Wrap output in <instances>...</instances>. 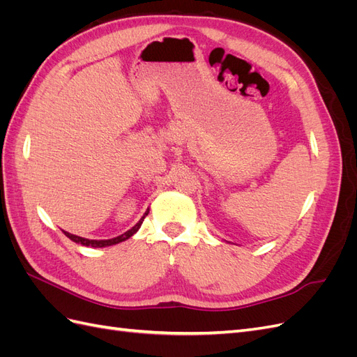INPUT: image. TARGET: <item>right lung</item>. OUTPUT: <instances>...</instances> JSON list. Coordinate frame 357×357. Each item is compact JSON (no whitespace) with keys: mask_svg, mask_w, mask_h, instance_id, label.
I'll list each match as a JSON object with an SVG mask.
<instances>
[{"mask_svg":"<svg viewBox=\"0 0 357 357\" xmlns=\"http://www.w3.org/2000/svg\"><path fill=\"white\" fill-rule=\"evenodd\" d=\"M147 214H149V211H146V214L143 215L142 219H139V222L134 226V228H131L129 231H126L125 234L119 235V236H116V238H112V240H88V238H82V236L73 235V234L66 232V231H63V234H66L71 241L77 243V244H82V245H86V247H107V245H113V244H117V243H122V241L128 240L129 236H132L139 229V226H142V223H143V220H144V218H146Z\"/></svg>","mask_w":357,"mask_h":357,"instance_id":"1","label":"right lung"}]
</instances>
